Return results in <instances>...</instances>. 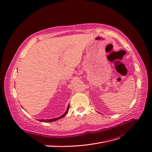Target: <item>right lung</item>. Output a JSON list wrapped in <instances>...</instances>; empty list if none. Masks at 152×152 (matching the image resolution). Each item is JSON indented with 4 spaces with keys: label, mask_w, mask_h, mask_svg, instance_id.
<instances>
[{
    "label": "right lung",
    "mask_w": 152,
    "mask_h": 152,
    "mask_svg": "<svg viewBox=\"0 0 152 152\" xmlns=\"http://www.w3.org/2000/svg\"><path fill=\"white\" fill-rule=\"evenodd\" d=\"M68 110H69V105H68V107H67V110H66V112H65V113H64L63 115H61V116H59V117H58V118H53V119H39V121H42V122H52V121H57V120H58V119H61V118H63L64 116H65L68 113Z\"/></svg>",
    "instance_id": "obj_1"
}]
</instances>
